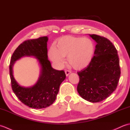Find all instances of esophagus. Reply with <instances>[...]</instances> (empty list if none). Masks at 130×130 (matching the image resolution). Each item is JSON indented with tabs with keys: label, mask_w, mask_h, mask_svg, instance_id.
<instances>
[{
	"label": "esophagus",
	"mask_w": 130,
	"mask_h": 130,
	"mask_svg": "<svg viewBox=\"0 0 130 130\" xmlns=\"http://www.w3.org/2000/svg\"><path fill=\"white\" fill-rule=\"evenodd\" d=\"M65 74H66V76H68L69 75V74L71 73V71L70 70H66L65 71Z\"/></svg>",
	"instance_id": "obj_1"
}]
</instances>
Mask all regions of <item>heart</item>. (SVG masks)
I'll return each instance as SVG.
<instances>
[{"mask_svg":"<svg viewBox=\"0 0 130 130\" xmlns=\"http://www.w3.org/2000/svg\"><path fill=\"white\" fill-rule=\"evenodd\" d=\"M95 46L89 38L65 36L55 41L54 47H50L48 57L58 67L62 65L63 57L67 56L70 67L76 70L86 68L92 61Z\"/></svg>","mask_w":130,"mask_h":130,"instance_id":"obj_1","label":"heart"}]
</instances>
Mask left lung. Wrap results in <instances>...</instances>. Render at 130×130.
<instances>
[{
    "mask_svg": "<svg viewBox=\"0 0 130 130\" xmlns=\"http://www.w3.org/2000/svg\"><path fill=\"white\" fill-rule=\"evenodd\" d=\"M96 42L94 56L87 68L79 71L77 90L82 97L92 103L111 94L119 82L121 70L117 51L107 38L89 35Z\"/></svg>",
    "mask_w": 130,
    "mask_h": 130,
    "instance_id": "obj_1",
    "label": "left lung"
}]
</instances>
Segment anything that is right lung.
I'll return each instance as SVG.
<instances>
[{"label": "right lung", "instance_id": "1", "mask_svg": "<svg viewBox=\"0 0 130 130\" xmlns=\"http://www.w3.org/2000/svg\"><path fill=\"white\" fill-rule=\"evenodd\" d=\"M47 41V36L26 40L19 45L11 57L9 74L12 90L21 102L32 108H44L53 103L59 92L60 85L66 78L63 70H57L52 68L48 60ZM23 56L35 57L41 65L39 78L37 84L32 87L21 86L13 77V63Z\"/></svg>", "mask_w": 130, "mask_h": 130}]
</instances>
